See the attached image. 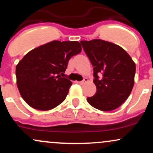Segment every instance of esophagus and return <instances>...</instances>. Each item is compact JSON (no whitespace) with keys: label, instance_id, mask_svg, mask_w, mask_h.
Wrapping results in <instances>:
<instances>
[{"label":"esophagus","instance_id":"34e87169","mask_svg":"<svg viewBox=\"0 0 153 153\" xmlns=\"http://www.w3.org/2000/svg\"><path fill=\"white\" fill-rule=\"evenodd\" d=\"M87 81H88V79L87 78H85L83 79V80H81V81L79 82V83H80V84H83V83H85V82H86Z\"/></svg>","mask_w":153,"mask_h":153}]
</instances>
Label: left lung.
<instances>
[{
    "mask_svg": "<svg viewBox=\"0 0 153 153\" xmlns=\"http://www.w3.org/2000/svg\"><path fill=\"white\" fill-rule=\"evenodd\" d=\"M94 66L96 93L88 97L91 106L109 111L122 104L130 95L134 82L135 63L129 54L115 44L94 39L80 42Z\"/></svg>",
    "mask_w": 153,
    "mask_h": 153,
    "instance_id": "8db88e82",
    "label": "left lung"
}]
</instances>
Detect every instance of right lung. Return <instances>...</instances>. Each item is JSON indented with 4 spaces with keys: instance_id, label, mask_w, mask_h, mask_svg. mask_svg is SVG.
I'll return each instance as SVG.
<instances>
[{
    "instance_id": "obj_1",
    "label": "right lung",
    "mask_w": 153,
    "mask_h": 153,
    "mask_svg": "<svg viewBox=\"0 0 153 153\" xmlns=\"http://www.w3.org/2000/svg\"><path fill=\"white\" fill-rule=\"evenodd\" d=\"M80 52L77 41H52L28 52L16 68L17 86L26 103L47 111L62 103L72 82L60 75L70 59Z\"/></svg>"
}]
</instances>
